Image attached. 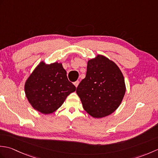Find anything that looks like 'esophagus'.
<instances>
[{
	"label": "esophagus",
	"mask_w": 158,
	"mask_h": 158,
	"mask_svg": "<svg viewBox=\"0 0 158 158\" xmlns=\"http://www.w3.org/2000/svg\"><path fill=\"white\" fill-rule=\"evenodd\" d=\"M79 83V81H76L75 82H74V85H75V87L77 88V87L78 86Z\"/></svg>",
	"instance_id": "esophagus-1"
}]
</instances>
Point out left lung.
I'll list each match as a JSON object with an SVG mask.
<instances>
[{"instance_id":"obj_1","label":"left lung","mask_w":158,"mask_h":158,"mask_svg":"<svg viewBox=\"0 0 158 158\" xmlns=\"http://www.w3.org/2000/svg\"><path fill=\"white\" fill-rule=\"evenodd\" d=\"M76 92L90 115L101 118L113 113L126 92L124 78L115 63L103 56L88 61L86 76Z\"/></svg>"}]
</instances>
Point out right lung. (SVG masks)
<instances>
[{"label":"right lung","mask_w":158,"mask_h":158,"mask_svg":"<svg viewBox=\"0 0 158 158\" xmlns=\"http://www.w3.org/2000/svg\"><path fill=\"white\" fill-rule=\"evenodd\" d=\"M76 87L69 81L62 64L41 62L25 83V93L33 108L49 114L62 106Z\"/></svg>","instance_id":"obj_1"}]
</instances>
